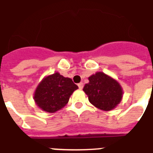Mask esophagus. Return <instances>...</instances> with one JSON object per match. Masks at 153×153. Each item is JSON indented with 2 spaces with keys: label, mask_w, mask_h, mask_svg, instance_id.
<instances>
[{
  "label": "esophagus",
  "mask_w": 153,
  "mask_h": 153,
  "mask_svg": "<svg viewBox=\"0 0 153 153\" xmlns=\"http://www.w3.org/2000/svg\"><path fill=\"white\" fill-rule=\"evenodd\" d=\"M78 85H79V89H82L83 88V83L82 82H80L78 84Z\"/></svg>",
  "instance_id": "1"
}]
</instances>
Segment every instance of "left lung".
Wrapping results in <instances>:
<instances>
[{"label":"left lung","mask_w":153,"mask_h":153,"mask_svg":"<svg viewBox=\"0 0 153 153\" xmlns=\"http://www.w3.org/2000/svg\"><path fill=\"white\" fill-rule=\"evenodd\" d=\"M83 90L89 102L97 108L111 111L120 103L123 89L117 81L103 72H97L89 77V83Z\"/></svg>","instance_id":"1"}]
</instances>
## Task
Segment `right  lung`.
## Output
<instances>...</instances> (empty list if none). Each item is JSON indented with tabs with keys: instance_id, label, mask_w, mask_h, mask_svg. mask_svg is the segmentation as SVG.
<instances>
[{
	"instance_id": "add662e5",
	"label": "right lung",
	"mask_w": 153,
	"mask_h": 153,
	"mask_svg": "<svg viewBox=\"0 0 153 153\" xmlns=\"http://www.w3.org/2000/svg\"><path fill=\"white\" fill-rule=\"evenodd\" d=\"M79 89L70 78H65L58 72L42 79L33 95L36 105L42 111L56 112L68 104L71 95Z\"/></svg>"
}]
</instances>
